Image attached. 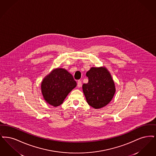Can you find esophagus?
I'll return each mask as SVG.
<instances>
[{
  "mask_svg": "<svg viewBox=\"0 0 156 156\" xmlns=\"http://www.w3.org/2000/svg\"><path fill=\"white\" fill-rule=\"evenodd\" d=\"M81 85H82V83H81V80H78L77 81V87L79 88H80V87H81Z\"/></svg>",
  "mask_w": 156,
  "mask_h": 156,
  "instance_id": "esophagus-1",
  "label": "esophagus"
}]
</instances>
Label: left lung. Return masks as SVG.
I'll use <instances>...</instances> for the list:
<instances>
[{
    "mask_svg": "<svg viewBox=\"0 0 156 156\" xmlns=\"http://www.w3.org/2000/svg\"><path fill=\"white\" fill-rule=\"evenodd\" d=\"M86 76L88 82L82 88L88 105L95 109L106 106L115 93V83L108 70L105 67H92Z\"/></svg>",
    "mask_w": 156,
    "mask_h": 156,
    "instance_id": "8db88e82",
    "label": "left lung"
}]
</instances>
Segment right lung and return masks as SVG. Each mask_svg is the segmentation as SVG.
I'll return each mask as SVG.
<instances>
[{"instance_id":"obj_1","label":"right lung","mask_w":156,"mask_h":156,"mask_svg":"<svg viewBox=\"0 0 156 156\" xmlns=\"http://www.w3.org/2000/svg\"><path fill=\"white\" fill-rule=\"evenodd\" d=\"M76 85L73 76L66 69L57 68L44 77L41 83V91L45 101L58 107Z\"/></svg>"}]
</instances>
